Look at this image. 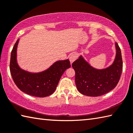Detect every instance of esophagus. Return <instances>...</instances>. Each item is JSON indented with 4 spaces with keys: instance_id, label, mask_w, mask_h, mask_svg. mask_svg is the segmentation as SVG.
Returning <instances> with one entry per match:
<instances>
[{
    "instance_id": "obj_1",
    "label": "esophagus",
    "mask_w": 133,
    "mask_h": 133,
    "mask_svg": "<svg viewBox=\"0 0 133 133\" xmlns=\"http://www.w3.org/2000/svg\"><path fill=\"white\" fill-rule=\"evenodd\" d=\"M77 55L76 54H73L70 55L69 56V60H70V62L71 64L73 63V62H74L75 60H76L77 58Z\"/></svg>"
}]
</instances>
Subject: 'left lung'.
Masks as SVG:
<instances>
[{
	"label": "left lung",
	"mask_w": 133,
	"mask_h": 133,
	"mask_svg": "<svg viewBox=\"0 0 133 133\" xmlns=\"http://www.w3.org/2000/svg\"><path fill=\"white\" fill-rule=\"evenodd\" d=\"M116 56L109 66L99 69L92 66L80 55L72 64L76 72L75 82L77 90L83 95L99 96L112 90L119 82L122 74L123 61L122 53L115 42Z\"/></svg>",
	"instance_id": "obj_1"
}]
</instances>
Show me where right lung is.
I'll list each match as a JSON object with an SVG mask.
<instances>
[{
  "label": "right lung",
  "instance_id": "1",
  "mask_svg": "<svg viewBox=\"0 0 133 133\" xmlns=\"http://www.w3.org/2000/svg\"><path fill=\"white\" fill-rule=\"evenodd\" d=\"M18 39L11 50L10 70L17 87L28 95L37 97H46L54 92L60 78L66 69L71 67L69 59L58 60L45 70L32 73L19 66L17 59Z\"/></svg>",
  "mask_w": 133,
  "mask_h": 133
}]
</instances>
